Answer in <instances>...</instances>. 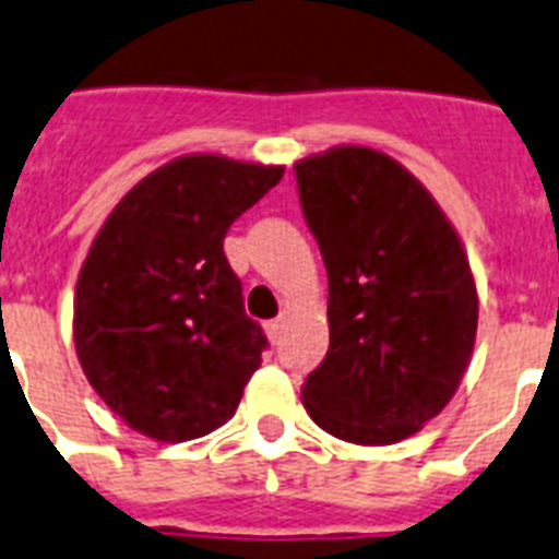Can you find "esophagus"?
<instances>
[{
  "mask_svg": "<svg viewBox=\"0 0 559 559\" xmlns=\"http://www.w3.org/2000/svg\"><path fill=\"white\" fill-rule=\"evenodd\" d=\"M264 329H266V337L273 340V343H278V340H281V332H284V318L266 320Z\"/></svg>",
  "mask_w": 559,
  "mask_h": 559,
  "instance_id": "1",
  "label": "esophagus"
}]
</instances>
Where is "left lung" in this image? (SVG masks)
I'll list each match as a JSON object with an SVG mask.
<instances>
[{
	"label": "left lung",
	"mask_w": 559,
	"mask_h": 559,
	"mask_svg": "<svg viewBox=\"0 0 559 559\" xmlns=\"http://www.w3.org/2000/svg\"><path fill=\"white\" fill-rule=\"evenodd\" d=\"M329 273V352L300 388L314 425L394 444L444 411L467 371L478 293L467 252L405 165L366 145L295 163Z\"/></svg>",
	"instance_id": "obj_1"
}]
</instances>
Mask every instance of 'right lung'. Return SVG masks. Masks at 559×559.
Masks as SVG:
<instances>
[{
  "label": "right lung",
  "instance_id": "right-lung-1",
  "mask_svg": "<svg viewBox=\"0 0 559 559\" xmlns=\"http://www.w3.org/2000/svg\"><path fill=\"white\" fill-rule=\"evenodd\" d=\"M284 165L186 154L120 199L75 284L78 362L111 414L157 441L225 425L266 337L245 314L225 236Z\"/></svg>",
  "mask_w": 559,
  "mask_h": 559
}]
</instances>
